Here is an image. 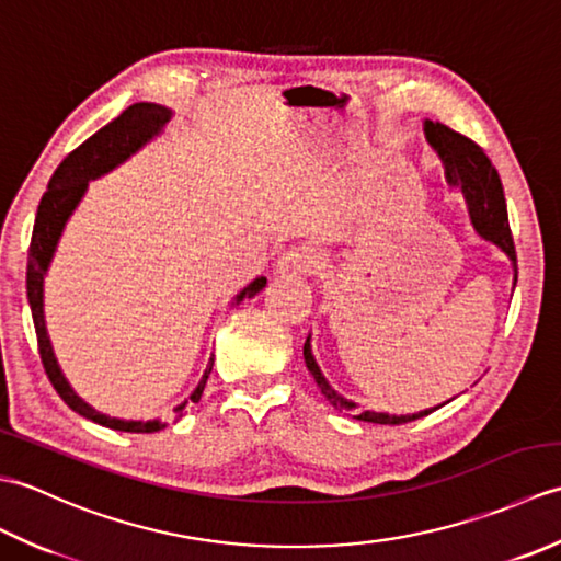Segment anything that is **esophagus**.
<instances>
[{"label":"esophagus","instance_id":"obj_1","mask_svg":"<svg viewBox=\"0 0 561 561\" xmlns=\"http://www.w3.org/2000/svg\"><path fill=\"white\" fill-rule=\"evenodd\" d=\"M318 265V257L311 248L306 245H296V248H289L287 253H284L277 262V270L282 274H306L316 270Z\"/></svg>","mask_w":561,"mask_h":561}]
</instances>
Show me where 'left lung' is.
Wrapping results in <instances>:
<instances>
[{"label": "left lung", "instance_id": "left-lung-1", "mask_svg": "<svg viewBox=\"0 0 561 561\" xmlns=\"http://www.w3.org/2000/svg\"><path fill=\"white\" fill-rule=\"evenodd\" d=\"M424 133L428 145H432L438 157L444 159L446 163V173H448V183L450 185H460L465 199H468V209H470V219L474 224V229L486 241H492L494 245H499L504 253L514 262V274L518 279V265H516V245H514V236H511L508 229V214H506V199H504V187L502 181H499V173L492 165L490 157L482 151V147L474 145L472 139H468L460 133H453L450 127L440 125V123H424ZM304 359L308 371L313 374L316 383L320 388V392L328 398V402L332 408L340 412L352 414L354 420L359 422H374V424H408L414 420H422V416L432 414L434 410H424L416 414H386V412H356V404L340 398L335 390L330 388V383L325 380V376L320 374V368L313 359L311 344H304Z\"/></svg>", "mask_w": 561, "mask_h": 561}]
</instances>
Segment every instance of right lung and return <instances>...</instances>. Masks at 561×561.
Segmentation results:
<instances>
[{
    "label": "right lung",
    "mask_w": 561,
    "mask_h": 561,
    "mask_svg": "<svg viewBox=\"0 0 561 561\" xmlns=\"http://www.w3.org/2000/svg\"><path fill=\"white\" fill-rule=\"evenodd\" d=\"M169 117H171V111L163 108V105L135 103V105H129L127 111H123V115H117L113 123L101 127L96 135H91L75 151L67 153V159L57 165V171L53 173L50 183H47V190L41 197L38 214H35V224H33L31 248H28L26 289H28V304H31V316H33V325H35V337H38L41 362H43L47 378H50V383L57 390V396L62 398L71 410L101 426L115 428V432H129V434H153V432H159V428H163L165 424L111 420V416H105L93 408H89V404L69 388L62 371H59L57 359L53 354L50 337H47V330H45L43 279H45V270L53 260L57 238H59V233H62L71 209L77 207V202L81 199L83 190H87L91 178L111 171L113 165L125 161L129 153L137 151L147 139L157 135L159 129L169 123ZM265 284H267L265 277H257L253 284H248V287L236 296V301L253 299L257 291H262ZM211 364H214V359L209 362L205 376H202V380H199V386L195 388L193 396H190V400L193 402H197L202 398V390H205L207 378L211 374ZM185 404L187 402L178 404V408L173 410L175 420H181V416L185 414Z\"/></svg>",
    "instance_id": "1"
}]
</instances>
